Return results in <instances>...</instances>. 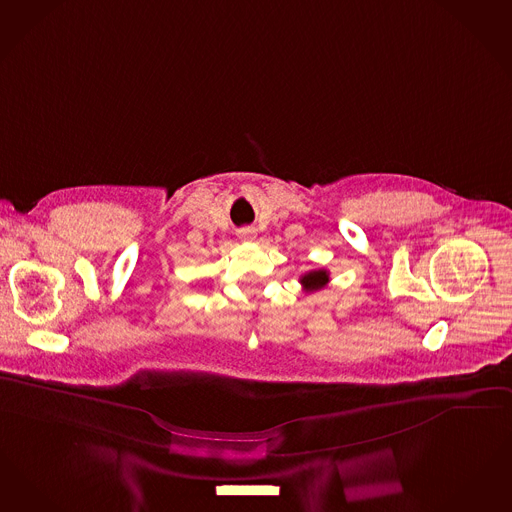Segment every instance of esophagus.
I'll return each instance as SVG.
<instances>
[{"label":"esophagus","instance_id":"obj_1","mask_svg":"<svg viewBox=\"0 0 512 512\" xmlns=\"http://www.w3.org/2000/svg\"><path fill=\"white\" fill-rule=\"evenodd\" d=\"M240 238H244V240H253V238H255V229L240 230Z\"/></svg>","mask_w":512,"mask_h":512}]
</instances>
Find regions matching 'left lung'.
I'll use <instances>...</instances> for the list:
<instances>
[{
    "instance_id": "left-lung-1",
    "label": "left lung",
    "mask_w": 512,
    "mask_h": 512,
    "mask_svg": "<svg viewBox=\"0 0 512 512\" xmlns=\"http://www.w3.org/2000/svg\"><path fill=\"white\" fill-rule=\"evenodd\" d=\"M300 283L304 287V291L312 293V291H319L329 283V272L319 268V270H310L304 276H300Z\"/></svg>"
}]
</instances>
